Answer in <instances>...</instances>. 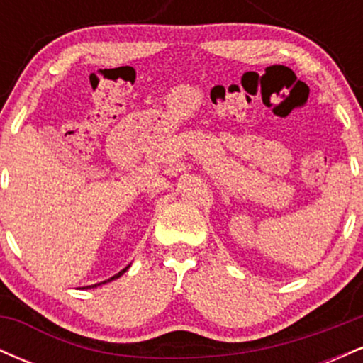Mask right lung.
Wrapping results in <instances>:
<instances>
[{"instance_id": "add662e5", "label": "right lung", "mask_w": 363, "mask_h": 363, "mask_svg": "<svg viewBox=\"0 0 363 363\" xmlns=\"http://www.w3.org/2000/svg\"><path fill=\"white\" fill-rule=\"evenodd\" d=\"M128 269H129V264H128V266H126V268H124V269H121V272H119L118 274H114V277H111V278H109V280H106V281H101V283H95V285H90V289H94V286L104 285V283H109V281H112V280H116V278H119V277H121V274H124V273H126V272H128ZM86 289H89V286H86Z\"/></svg>"}]
</instances>
